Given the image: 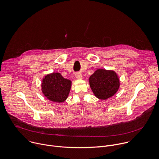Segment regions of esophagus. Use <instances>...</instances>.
I'll return each instance as SVG.
<instances>
[{"label": "esophagus", "instance_id": "1", "mask_svg": "<svg viewBox=\"0 0 159 159\" xmlns=\"http://www.w3.org/2000/svg\"><path fill=\"white\" fill-rule=\"evenodd\" d=\"M75 76H76V78L77 79H81V78H82V75H81V73H76Z\"/></svg>", "mask_w": 159, "mask_h": 159}]
</instances>
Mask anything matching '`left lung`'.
I'll use <instances>...</instances> for the list:
<instances>
[{
	"label": "left lung",
	"mask_w": 159,
	"mask_h": 159,
	"mask_svg": "<svg viewBox=\"0 0 159 159\" xmlns=\"http://www.w3.org/2000/svg\"><path fill=\"white\" fill-rule=\"evenodd\" d=\"M90 87L98 98L106 100L116 93L120 86L115 72L103 69L98 70L89 77Z\"/></svg>",
	"instance_id": "obj_1"
}]
</instances>
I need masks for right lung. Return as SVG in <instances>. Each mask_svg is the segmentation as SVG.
<instances>
[{"label":"right lung","instance_id":"add662e5","mask_svg":"<svg viewBox=\"0 0 159 159\" xmlns=\"http://www.w3.org/2000/svg\"><path fill=\"white\" fill-rule=\"evenodd\" d=\"M71 86L70 80L64 78L60 73H53L43 80L42 91L49 100L61 103L66 100Z\"/></svg>","mask_w":159,"mask_h":159}]
</instances>
